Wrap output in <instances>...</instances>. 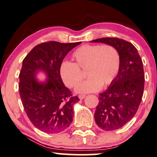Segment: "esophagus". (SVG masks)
Instances as JSON below:
<instances>
[{
    "mask_svg": "<svg viewBox=\"0 0 157 157\" xmlns=\"http://www.w3.org/2000/svg\"><path fill=\"white\" fill-rule=\"evenodd\" d=\"M85 97H86L85 94H79V95L78 96V98H79V100H83Z\"/></svg>",
    "mask_w": 157,
    "mask_h": 157,
    "instance_id": "34e87169",
    "label": "esophagus"
}]
</instances>
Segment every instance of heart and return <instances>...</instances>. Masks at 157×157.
<instances>
[{"label": "heart", "instance_id": "b5f03b06", "mask_svg": "<svg viewBox=\"0 0 157 157\" xmlns=\"http://www.w3.org/2000/svg\"><path fill=\"white\" fill-rule=\"evenodd\" d=\"M72 57L74 63L64 62L59 67V73L64 83L73 87L81 80L80 70H86L88 78L76 86L77 93L98 91L101 86L110 85L120 70V53L110 45H84L73 52Z\"/></svg>", "mask_w": 157, "mask_h": 157}]
</instances>
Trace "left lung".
Listing matches in <instances>:
<instances>
[{
	"label": "left lung",
	"instance_id": "obj_1",
	"mask_svg": "<svg viewBox=\"0 0 157 157\" xmlns=\"http://www.w3.org/2000/svg\"><path fill=\"white\" fill-rule=\"evenodd\" d=\"M92 43L114 46L120 56V67L114 80L100 94L94 120L100 129L113 131L124 126L137 111L144 88L143 63L136 48L117 37H103Z\"/></svg>",
	"mask_w": 157,
	"mask_h": 157
}]
</instances>
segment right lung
<instances>
[{"label": "right lung", "mask_w": 157, "mask_h": 157, "mask_svg": "<svg viewBox=\"0 0 157 157\" xmlns=\"http://www.w3.org/2000/svg\"><path fill=\"white\" fill-rule=\"evenodd\" d=\"M81 43L50 41L39 44L23 60L20 96L30 122L42 132L58 133L72 122L73 106L79 99L72 97L64 85L59 67L68 52ZM40 72L46 75L45 80L36 78Z\"/></svg>", "instance_id": "add662e5"}]
</instances>
